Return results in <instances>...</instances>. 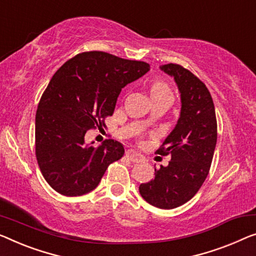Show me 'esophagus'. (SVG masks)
Wrapping results in <instances>:
<instances>
[{
	"label": "esophagus",
	"mask_w": 256,
	"mask_h": 256,
	"mask_svg": "<svg viewBox=\"0 0 256 256\" xmlns=\"http://www.w3.org/2000/svg\"><path fill=\"white\" fill-rule=\"evenodd\" d=\"M126 158L131 161L132 163H138V162H142L144 161V156L140 155L139 152H136L132 150H128L126 152H125Z\"/></svg>",
	"instance_id": "esophagus-1"
}]
</instances>
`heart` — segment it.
<instances>
[{
	"instance_id": "b5f03b06",
	"label": "heart",
	"mask_w": 256,
	"mask_h": 256,
	"mask_svg": "<svg viewBox=\"0 0 256 256\" xmlns=\"http://www.w3.org/2000/svg\"><path fill=\"white\" fill-rule=\"evenodd\" d=\"M150 94H152V98L158 96V95H164V94L171 95V90H170V87L168 86V84H166L164 82H162V80H155L150 86Z\"/></svg>"
}]
</instances>
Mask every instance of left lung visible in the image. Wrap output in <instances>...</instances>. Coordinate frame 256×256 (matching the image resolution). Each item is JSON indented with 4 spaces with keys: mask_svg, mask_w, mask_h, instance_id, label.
I'll return each instance as SVG.
<instances>
[{
    "mask_svg": "<svg viewBox=\"0 0 256 256\" xmlns=\"http://www.w3.org/2000/svg\"><path fill=\"white\" fill-rule=\"evenodd\" d=\"M161 70L172 76L182 98L180 117L156 154L171 155L169 166L155 169V178L141 184V196L154 207L174 209L198 193L210 170L217 141V120L210 92L192 72L169 63Z\"/></svg>",
    "mask_w": 256,
    "mask_h": 256,
    "instance_id": "obj_1",
    "label": "left lung"
}]
</instances>
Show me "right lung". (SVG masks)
Instances as JSON below:
<instances>
[{
    "mask_svg": "<svg viewBox=\"0 0 256 256\" xmlns=\"http://www.w3.org/2000/svg\"><path fill=\"white\" fill-rule=\"evenodd\" d=\"M150 64L104 52H84L55 72L36 115V156L46 182L66 196L93 190L124 147L106 139L86 146L88 130L106 128L123 87L150 71Z\"/></svg>",
    "mask_w": 256,
    "mask_h": 256,
    "instance_id": "add662e5",
    "label": "right lung"
}]
</instances>
